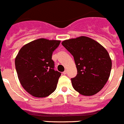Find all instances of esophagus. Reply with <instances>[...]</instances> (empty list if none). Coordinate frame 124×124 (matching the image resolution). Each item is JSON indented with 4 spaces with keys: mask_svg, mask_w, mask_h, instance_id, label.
<instances>
[{
    "mask_svg": "<svg viewBox=\"0 0 124 124\" xmlns=\"http://www.w3.org/2000/svg\"><path fill=\"white\" fill-rule=\"evenodd\" d=\"M67 70H65L64 72H63V75L67 74Z\"/></svg>",
    "mask_w": 124,
    "mask_h": 124,
    "instance_id": "esophagus-1",
    "label": "esophagus"
}]
</instances>
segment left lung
I'll list each match as a JSON object with an SVG mask.
<instances>
[{
	"mask_svg": "<svg viewBox=\"0 0 124 124\" xmlns=\"http://www.w3.org/2000/svg\"><path fill=\"white\" fill-rule=\"evenodd\" d=\"M62 44L73 55L77 69V76L71 78L73 88L84 96L99 92L108 81L112 68L106 49L86 36L65 40Z\"/></svg>",
	"mask_w": 124,
	"mask_h": 124,
	"instance_id": "1",
	"label": "left lung"
}]
</instances>
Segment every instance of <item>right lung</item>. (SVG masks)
Wrapping results in <instances>:
<instances>
[{
  "mask_svg": "<svg viewBox=\"0 0 124 124\" xmlns=\"http://www.w3.org/2000/svg\"><path fill=\"white\" fill-rule=\"evenodd\" d=\"M61 41L41 38L25 44L15 58V68L23 88L32 96L44 98L56 89L61 73L54 70L52 52Z\"/></svg>",
  "mask_w": 124,
  "mask_h": 124,
  "instance_id": "1",
  "label": "right lung"
}]
</instances>
